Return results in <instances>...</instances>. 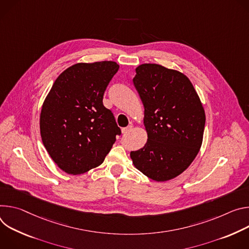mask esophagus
Wrapping results in <instances>:
<instances>
[{
    "label": "esophagus",
    "mask_w": 249,
    "mask_h": 249,
    "mask_svg": "<svg viewBox=\"0 0 249 249\" xmlns=\"http://www.w3.org/2000/svg\"><path fill=\"white\" fill-rule=\"evenodd\" d=\"M131 129H132V126H131V125H128V126H126V127H124V128L122 129V131H123L124 134H126V133H128Z\"/></svg>",
    "instance_id": "34e87169"
}]
</instances>
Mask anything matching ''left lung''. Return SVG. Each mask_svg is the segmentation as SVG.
Wrapping results in <instances>:
<instances>
[{
    "instance_id": "left-lung-1",
    "label": "left lung",
    "mask_w": 249,
    "mask_h": 249,
    "mask_svg": "<svg viewBox=\"0 0 249 249\" xmlns=\"http://www.w3.org/2000/svg\"><path fill=\"white\" fill-rule=\"evenodd\" d=\"M133 85L144 107V146L130 152L136 169L156 182L183 173L200 151L205 109L194 86L182 72L159 64L135 68Z\"/></svg>"
}]
</instances>
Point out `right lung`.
Returning a JSON list of instances; mask_svg holds the SVG:
<instances>
[{"instance_id": "1", "label": "right lung", "mask_w": 249, "mask_h": 249, "mask_svg": "<svg viewBox=\"0 0 249 249\" xmlns=\"http://www.w3.org/2000/svg\"><path fill=\"white\" fill-rule=\"evenodd\" d=\"M119 68L114 61L77 63L53 83L39 128L45 149L62 171L79 175L98 167L121 134L113 113L103 105Z\"/></svg>"}]
</instances>
